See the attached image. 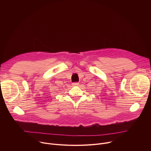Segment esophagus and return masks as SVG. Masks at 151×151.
Masks as SVG:
<instances>
[{
    "label": "esophagus",
    "instance_id": "esophagus-1",
    "mask_svg": "<svg viewBox=\"0 0 151 151\" xmlns=\"http://www.w3.org/2000/svg\"><path fill=\"white\" fill-rule=\"evenodd\" d=\"M79 85L78 82H73V83H72V85L73 86H76V85Z\"/></svg>",
    "mask_w": 151,
    "mask_h": 151
}]
</instances>
